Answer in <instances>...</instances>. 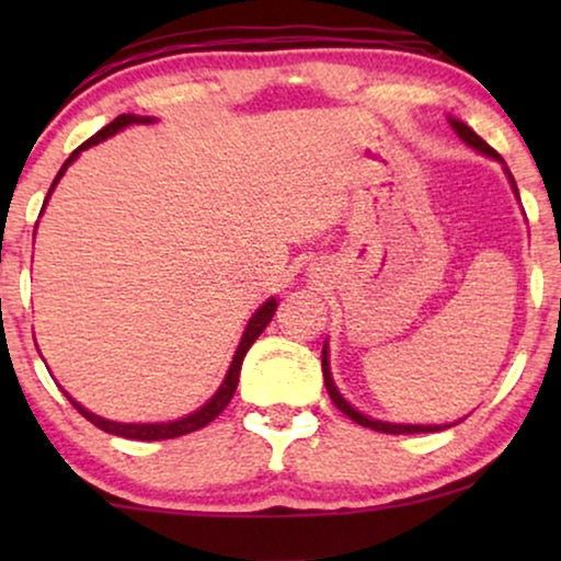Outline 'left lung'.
Returning <instances> with one entry per match:
<instances>
[{"instance_id":"obj_1","label":"left lung","mask_w":561,"mask_h":561,"mask_svg":"<svg viewBox=\"0 0 561 561\" xmlns=\"http://www.w3.org/2000/svg\"><path fill=\"white\" fill-rule=\"evenodd\" d=\"M449 125H451V129H455V133H457L459 137H462V140H465L467 145H470V148L480 150V152H485L488 158H495V160H501V163H503V158L497 156V152H495L493 148H490V145H488L485 140H482L480 135H474V133H472V127H467L465 122H459V119H451V117H449ZM505 173H508L511 186H513V191H516V196H518L516 181H513V175H511L508 168H505ZM321 370H324V386H327V393H329V398H332L334 405L344 413V416H350L352 421H357L359 426H367V428H373V432H382V434H421V432H442V428H449V424H442V426L388 424V421H375V419H370V416H365V413H359V411L352 409V405L342 398L340 390H336L334 380H332V373H329V352H327V344H324V350H321Z\"/></svg>"}]
</instances>
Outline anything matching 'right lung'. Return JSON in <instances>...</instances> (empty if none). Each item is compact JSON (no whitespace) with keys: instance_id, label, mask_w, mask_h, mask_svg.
I'll return each instance as SVG.
<instances>
[{"instance_id":"add662e5","label":"right lung","mask_w":561,"mask_h":561,"mask_svg":"<svg viewBox=\"0 0 561 561\" xmlns=\"http://www.w3.org/2000/svg\"><path fill=\"white\" fill-rule=\"evenodd\" d=\"M150 122H156V119H152V117H137V114H119L117 119H112L110 125L99 129V133H96L94 137H89V140L83 142L81 148H76V150L71 152V156H68L66 163L60 165L58 175H56V179H53V183H50L48 196H45V204H48V198H50V194H53V188H56V183H58L60 179H64V173L68 171V165H71L73 160L79 158L81 150L91 148V145H99L102 140H106V137L117 135L119 129H125V127H129V125H150ZM45 204H43V209H45ZM275 309H278V301H275V298H267V301H265L263 306H260V309H257L255 313H252V319L248 321V327H244V334H242V340H240V347H237L234 357H232V365H229V370H227V375H225V380H221V386H219L217 393H214V396L209 398V401H206V403L202 405V409L194 411V413H188V416H183V419H179V421H168V424H119V421H110V419L96 416V413H91V411L83 409L81 403H76L73 398L66 393V390H64V393H66L68 401L73 403V409L79 411L83 419H89L91 424L99 426V428H102V432H106V434L125 436V439H137V442H160V439H175V436L191 434V432H196V428L211 424V421L217 419L219 413L227 409V403L232 401V396H234V390H237V382H240L242 359H244V355H248V350L252 347V342H255L257 336L263 334V329H265L267 324H271Z\"/></svg>"}]
</instances>
